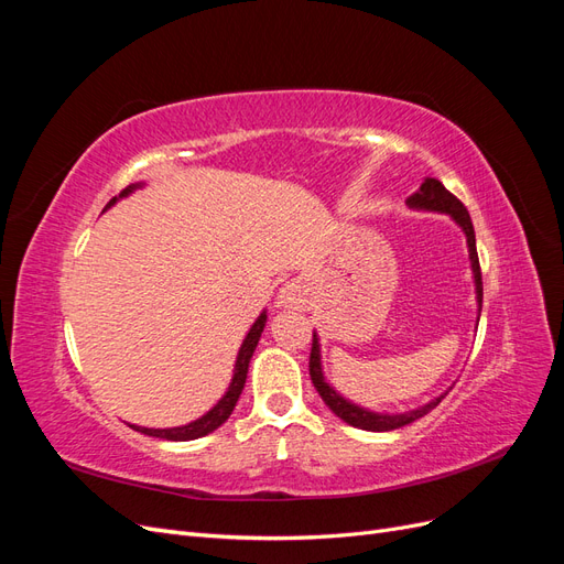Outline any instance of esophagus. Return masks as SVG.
<instances>
[{
	"mask_svg": "<svg viewBox=\"0 0 564 564\" xmlns=\"http://www.w3.org/2000/svg\"><path fill=\"white\" fill-rule=\"evenodd\" d=\"M280 303L284 305V308H301V305L305 303L303 289L299 284H294V282L284 284L282 292H280Z\"/></svg>",
	"mask_w": 564,
	"mask_h": 564,
	"instance_id": "1",
	"label": "esophagus"
}]
</instances>
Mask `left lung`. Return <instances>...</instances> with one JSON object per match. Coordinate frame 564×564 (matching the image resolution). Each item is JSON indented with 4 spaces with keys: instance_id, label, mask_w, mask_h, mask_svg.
I'll return each mask as SVG.
<instances>
[{
    "instance_id": "left-lung-1",
    "label": "left lung",
    "mask_w": 564,
    "mask_h": 564,
    "mask_svg": "<svg viewBox=\"0 0 564 564\" xmlns=\"http://www.w3.org/2000/svg\"><path fill=\"white\" fill-rule=\"evenodd\" d=\"M406 204L409 207H416V209H431V212H445V214H452V218L456 220V224L464 228L466 232V240H468V251H470V263H473V272H475V289H477V303H480L482 308V272H480V259H477V247H475V230H473V220H470V214L468 209L464 207V202H460L456 195H452L445 185H442L437 178H425L421 183L419 191L406 197ZM311 379H313V386L317 388L319 398L324 400V404H327L332 412L344 419L346 423L355 425V429H362V431H395V429H402V425L412 423L421 416H425L431 412V409H435L440 404V400L445 398H437L433 402H429L425 406H419L414 409V412H404V414H395V416H388V414H373V412H367V409H360L350 404L348 400H344L338 395V392L324 381L322 377V365H319V344H317V336L313 334V348H311Z\"/></svg>"
}]
</instances>
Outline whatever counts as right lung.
Instances as JSON below:
<instances>
[{
    "instance_id": "right-lung-1",
    "label": "right lung",
    "mask_w": 564,
    "mask_h": 564,
    "mask_svg": "<svg viewBox=\"0 0 564 564\" xmlns=\"http://www.w3.org/2000/svg\"><path fill=\"white\" fill-rule=\"evenodd\" d=\"M133 187H135V185L124 187V191L119 193V197L129 195V193L133 191ZM119 197H112V199L106 204V209L112 207V204H115ZM263 327H265V313H263L259 319H256L253 327L249 329V334H247V338H245V344H242V348H240V355H237L232 383H230L226 395L220 398V402L212 409V412H207L202 419H197V421H193V423L181 425V429H164V431H160V429H141V425H133V429L141 431L143 435L162 437V440H174V442H185V440H197V437L209 435V433H214V431L218 429V425H224V423L228 421V416L232 414V409H235L237 400H240V392H242L245 381H247L249 360H251V355H253L256 346H259V338H261Z\"/></svg>"
}]
</instances>
